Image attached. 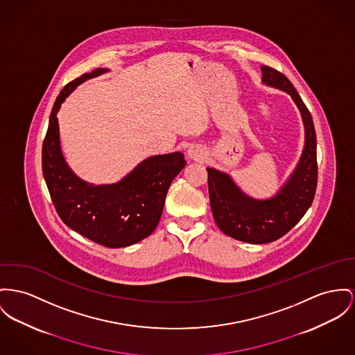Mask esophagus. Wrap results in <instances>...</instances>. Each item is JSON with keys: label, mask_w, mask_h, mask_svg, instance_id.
Here are the masks:
<instances>
[{"label": "esophagus", "mask_w": 355, "mask_h": 355, "mask_svg": "<svg viewBox=\"0 0 355 355\" xmlns=\"http://www.w3.org/2000/svg\"><path fill=\"white\" fill-rule=\"evenodd\" d=\"M189 156L195 160H202L205 157V153L199 146H191L189 149Z\"/></svg>", "instance_id": "1"}]
</instances>
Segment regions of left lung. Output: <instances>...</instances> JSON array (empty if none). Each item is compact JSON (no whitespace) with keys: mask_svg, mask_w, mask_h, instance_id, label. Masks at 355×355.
<instances>
[{"mask_svg":"<svg viewBox=\"0 0 355 355\" xmlns=\"http://www.w3.org/2000/svg\"><path fill=\"white\" fill-rule=\"evenodd\" d=\"M261 71L265 85L284 90L297 105L306 128V145L289 180L268 200L246 196L229 175L207 168L210 205L216 226L226 236L249 243H268L286 234L307 213L318 183L316 133L307 106L284 73L269 66H262Z\"/></svg>","mask_w":355,"mask_h":355,"instance_id":"obj_1","label":"left lung"}]
</instances>
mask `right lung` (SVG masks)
<instances>
[{
    "label": "right lung",
    "mask_w": 355,
    "mask_h": 355,
    "mask_svg": "<svg viewBox=\"0 0 355 355\" xmlns=\"http://www.w3.org/2000/svg\"><path fill=\"white\" fill-rule=\"evenodd\" d=\"M107 70L96 69L73 79L58 95L42 153L43 175L56 213L76 233L107 248H123L150 236L163 214L166 192L186 166L180 152L152 156L121 182L93 186L67 166L59 141L56 113L62 102L82 82Z\"/></svg>",
    "instance_id": "obj_1"
}]
</instances>
